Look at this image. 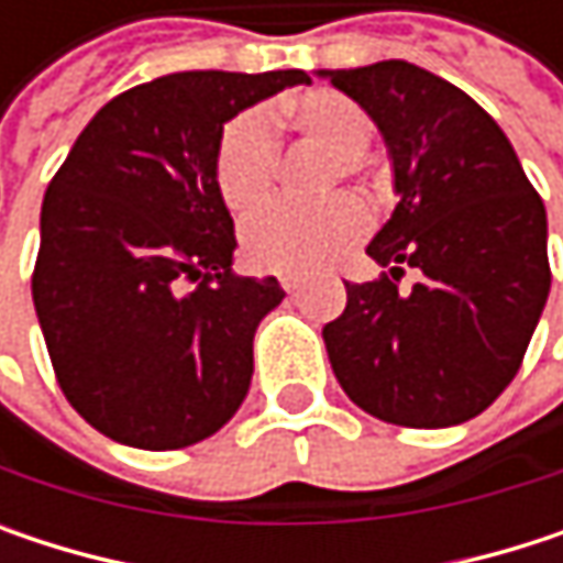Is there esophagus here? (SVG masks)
Returning a JSON list of instances; mask_svg holds the SVG:
<instances>
[{
	"label": "esophagus",
	"mask_w": 563,
	"mask_h": 563,
	"mask_svg": "<svg viewBox=\"0 0 563 563\" xmlns=\"http://www.w3.org/2000/svg\"><path fill=\"white\" fill-rule=\"evenodd\" d=\"M280 286L286 289V292H296V289L302 286V280H299V277H292V274H286V277H280Z\"/></svg>",
	"instance_id": "34e87169"
}]
</instances>
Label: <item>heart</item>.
<instances>
[{
	"instance_id": "1",
	"label": "heart",
	"mask_w": 563,
	"mask_h": 563,
	"mask_svg": "<svg viewBox=\"0 0 563 563\" xmlns=\"http://www.w3.org/2000/svg\"><path fill=\"white\" fill-rule=\"evenodd\" d=\"M277 117L302 140L316 143L332 156L325 188L339 178H362V150L372 136L368 113L339 90H299L277 107ZM274 178V143L261 113H238L218 136L214 185L231 211L257 208ZM365 231V211L352 198H329L316 208L271 205L244 221L241 244L244 257L257 271L274 274H312L345 251Z\"/></svg>"
}]
</instances>
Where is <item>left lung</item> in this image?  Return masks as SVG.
Returning a JSON list of instances; mask_svg holds the SVG:
<instances>
[{
    "mask_svg": "<svg viewBox=\"0 0 563 563\" xmlns=\"http://www.w3.org/2000/svg\"><path fill=\"white\" fill-rule=\"evenodd\" d=\"M378 126L397 205L368 257L391 277L345 283L322 329L332 372L397 427H456L515 378L551 289L548 214L499 123L450 80L407 64L316 70ZM404 266L421 280L396 289Z\"/></svg>",
    "mask_w": 563,
    "mask_h": 563,
    "instance_id": "8db88e82",
    "label": "left lung"
}]
</instances>
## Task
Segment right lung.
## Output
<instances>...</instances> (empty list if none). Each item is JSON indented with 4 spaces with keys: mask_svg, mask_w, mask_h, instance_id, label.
Masks as SVG:
<instances>
[{
    "mask_svg": "<svg viewBox=\"0 0 563 563\" xmlns=\"http://www.w3.org/2000/svg\"><path fill=\"white\" fill-rule=\"evenodd\" d=\"M296 84L309 74L156 77L100 107L52 178L32 299L60 391L103 437L181 450L244 404L254 332L286 292L231 274L214 150L228 120Z\"/></svg>",
    "mask_w": 563,
    "mask_h": 563,
    "instance_id": "obj_1",
    "label": "right lung"
}]
</instances>
